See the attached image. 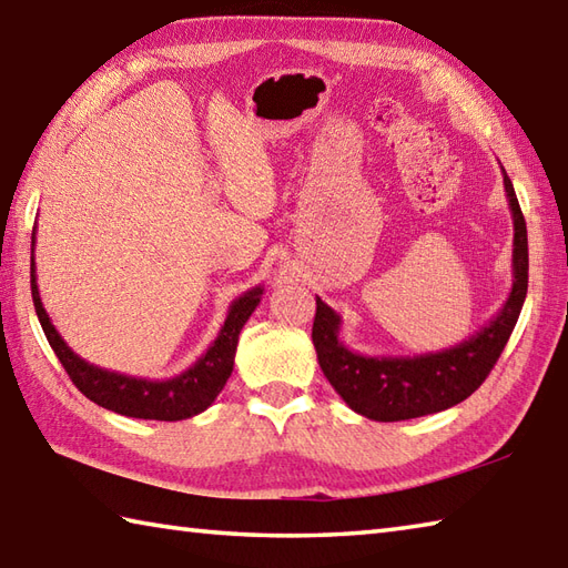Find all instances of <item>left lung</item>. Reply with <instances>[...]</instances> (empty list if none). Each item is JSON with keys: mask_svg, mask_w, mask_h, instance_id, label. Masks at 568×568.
I'll return each instance as SVG.
<instances>
[{"mask_svg": "<svg viewBox=\"0 0 568 568\" xmlns=\"http://www.w3.org/2000/svg\"><path fill=\"white\" fill-rule=\"evenodd\" d=\"M505 176V192L513 211V291L499 313L473 337L440 352L414 357H366L339 339L342 317L317 297L313 344L320 369L352 410L372 420H408L438 414L468 398L493 372L513 335L527 297L529 251L527 224L515 186Z\"/></svg>", "mask_w": 568, "mask_h": 568, "instance_id": "8db88e82", "label": "left lung"}]
</instances>
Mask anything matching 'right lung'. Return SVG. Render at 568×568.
<instances>
[{"mask_svg": "<svg viewBox=\"0 0 568 568\" xmlns=\"http://www.w3.org/2000/svg\"><path fill=\"white\" fill-rule=\"evenodd\" d=\"M37 243V226L31 233V246ZM33 253V248H31ZM263 295V287L255 285L253 291L236 297L229 307V315L224 325L219 329V337L211 342V347L199 357L186 372L172 376L164 382L152 379H138V376L118 374L110 369H100V366L85 362L63 342V337L55 332L53 322L47 310H43L39 285H37V263L31 255V297L33 310H37L39 322L43 327L51 349L63 364L65 374L71 376L78 392L93 404L103 406L108 410H115L120 416L130 418H150V420H182L202 414L214 398L226 386L229 376L233 372V357H236V344L243 325H246L253 310L258 307Z\"/></svg>", "mask_w": 568, "mask_h": 568, "instance_id": "obj_1", "label": "right lung"}]
</instances>
